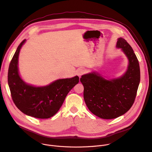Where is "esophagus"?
Returning a JSON list of instances; mask_svg holds the SVG:
<instances>
[{
    "instance_id": "1",
    "label": "esophagus",
    "mask_w": 152,
    "mask_h": 152,
    "mask_svg": "<svg viewBox=\"0 0 152 152\" xmlns=\"http://www.w3.org/2000/svg\"><path fill=\"white\" fill-rule=\"evenodd\" d=\"M84 70L83 69V68H78L77 70V76L80 77H81V76L84 74Z\"/></svg>"
}]
</instances>
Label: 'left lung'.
<instances>
[{"mask_svg":"<svg viewBox=\"0 0 152 152\" xmlns=\"http://www.w3.org/2000/svg\"><path fill=\"white\" fill-rule=\"evenodd\" d=\"M116 48L120 49L128 59V66L123 75L110 78L92 71L80 79L87 107L103 119L115 118L128 111L134 103L140 83L139 64L132 48L122 38L117 39Z\"/></svg>","mask_w":152,"mask_h":152,"instance_id":"8db88e82","label":"left lung"}]
</instances>
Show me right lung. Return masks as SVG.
Here are the masks:
<instances>
[{"label":"right lung","instance_id":"obj_1","mask_svg":"<svg viewBox=\"0 0 152 152\" xmlns=\"http://www.w3.org/2000/svg\"><path fill=\"white\" fill-rule=\"evenodd\" d=\"M26 39L20 44L10 64L8 83L16 106L24 114L37 118L54 116L69 93L79 83V77L58 79L44 86L26 83L20 76L18 60L20 50Z\"/></svg>","mask_w":152,"mask_h":152}]
</instances>
